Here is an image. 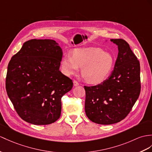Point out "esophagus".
Returning <instances> with one entry per match:
<instances>
[{
	"instance_id": "obj_1",
	"label": "esophagus",
	"mask_w": 152,
	"mask_h": 152,
	"mask_svg": "<svg viewBox=\"0 0 152 152\" xmlns=\"http://www.w3.org/2000/svg\"><path fill=\"white\" fill-rule=\"evenodd\" d=\"M73 83V86H79V83L77 82V80H74Z\"/></svg>"
}]
</instances>
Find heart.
Masks as SVG:
<instances>
[{"instance_id":"b5f03b06","label":"heart","mask_w":152,"mask_h":152,"mask_svg":"<svg viewBox=\"0 0 152 152\" xmlns=\"http://www.w3.org/2000/svg\"><path fill=\"white\" fill-rule=\"evenodd\" d=\"M115 58L110 53L100 48H76L70 55L62 59L61 67L70 75L82 69L84 80L90 84H99L108 78L114 67Z\"/></svg>"}]
</instances>
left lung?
<instances>
[{"instance_id":"8db88e82","label":"left lung","mask_w":152,"mask_h":152,"mask_svg":"<svg viewBox=\"0 0 152 152\" xmlns=\"http://www.w3.org/2000/svg\"><path fill=\"white\" fill-rule=\"evenodd\" d=\"M118 46L114 69L106 80L94 86H84L85 112L99 124H112L130 112L140 92V63L127 42L110 39Z\"/></svg>"}]
</instances>
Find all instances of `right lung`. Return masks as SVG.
Masks as SVG:
<instances>
[{
	"label": "right lung",
	"mask_w": 152,
	"mask_h": 152,
	"mask_svg": "<svg viewBox=\"0 0 152 152\" xmlns=\"http://www.w3.org/2000/svg\"><path fill=\"white\" fill-rule=\"evenodd\" d=\"M62 57L61 48L50 39L29 40L12 57L6 89L22 119L46 125L59 119L61 98L73 87L59 70Z\"/></svg>",
	"instance_id": "obj_1"
}]
</instances>
